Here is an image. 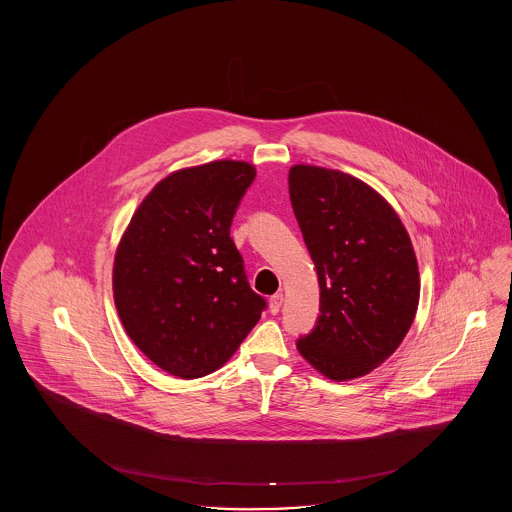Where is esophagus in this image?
Instances as JSON below:
<instances>
[{
    "mask_svg": "<svg viewBox=\"0 0 512 512\" xmlns=\"http://www.w3.org/2000/svg\"><path fill=\"white\" fill-rule=\"evenodd\" d=\"M282 303H284V295H282V293L272 295V297H270V301H268V309H270V313H272V315H278V313H280V309H282Z\"/></svg>",
    "mask_w": 512,
    "mask_h": 512,
    "instance_id": "1",
    "label": "esophagus"
}]
</instances>
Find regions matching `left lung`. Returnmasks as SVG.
Wrapping results in <instances>:
<instances>
[{"label":"left lung","mask_w":512,"mask_h":512,"mask_svg":"<svg viewBox=\"0 0 512 512\" xmlns=\"http://www.w3.org/2000/svg\"><path fill=\"white\" fill-rule=\"evenodd\" d=\"M288 184L320 286L317 326L297 351L334 382L361 378L395 353L416 317L420 274L409 232L351 174L301 163Z\"/></svg>","instance_id":"left-lung-1"}]
</instances>
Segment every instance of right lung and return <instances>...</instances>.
I'll return each instance as SVG.
<instances>
[{
    "instance_id": "obj_1",
    "label": "right lung",
    "mask_w": 512,
    "mask_h": 512,
    "mask_svg": "<svg viewBox=\"0 0 512 512\" xmlns=\"http://www.w3.org/2000/svg\"><path fill=\"white\" fill-rule=\"evenodd\" d=\"M253 178L251 163L232 159L171 172L138 205L117 245L113 297L122 326L176 378L219 370L265 309L230 238Z\"/></svg>"
}]
</instances>
